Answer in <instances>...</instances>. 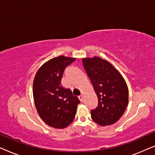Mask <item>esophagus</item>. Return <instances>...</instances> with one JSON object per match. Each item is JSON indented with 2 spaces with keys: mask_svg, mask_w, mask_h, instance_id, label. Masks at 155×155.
<instances>
[{
  "mask_svg": "<svg viewBox=\"0 0 155 155\" xmlns=\"http://www.w3.org/2000/svg\"><path fill=\"white\" fill-rule=\"evenodd\" d=\"M78 98H79L80 101H83V96H82V95H80V96L78 97Z\"/></svg>",
  "mask_w": 155,
  "mask_h": 155,
  "instance_id": "1",
  "label": "esophagus"
}]
</instances>
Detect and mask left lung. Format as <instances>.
Here are the masks:
<instances>
[{"instance_id": "1", "label": "left lung", "mask_w": 155, "mask_h": 155, "mask_svg": "<svg viewBox=\"0 0 155 155\" xmlns=\"http://www.w3.org/2000/svg\"><path fill=\"white\" fill-rule=\"evenodd\" d=\"M98 98L96 109L91 110L92 120L100 126L115 124L128 103V89L124 78L108 61L99 57L82 58Z\"/></svg>"}]
</instances>
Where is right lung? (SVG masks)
Returning a JSON list of instances; mask_svg holds the SVG:
<instances>
[{
    "label": "right lung",
    "mask_w": 155,
    "mask_h": 155,
    "mask_svg": "<svg viewBox=\"0 0 155 155\" xmlns=\"http://www.w3.org/2000/svg\"><path fill=\"white\" fill-rule=\"evenodd\" d=\"M75 58L56 57L38 70L33 82L36 109L42 120L55 128H64L73 122L80 101L70 89L61 85L65 69Z\"/></svg>",
    "instance_id": "1"
}]
</instances>
